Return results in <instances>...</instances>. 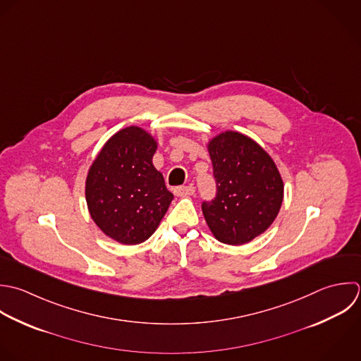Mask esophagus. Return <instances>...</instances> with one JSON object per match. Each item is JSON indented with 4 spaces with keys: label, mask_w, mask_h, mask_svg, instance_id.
<instances>
[{
    "label": "esophagus",
    "mask_w": 361,
    "mask_h": 361,
    "mask_svg": "<svg viewBox=\"0 0 361 361\" xmlns=\"http://www.w3.org/2000/svg\"><path fill=\"white\" fill-rule=\"evenodd\" d=\"M174 194L177 197H188V195H194L195 194V188L192 185H183V187H177L174 188Z\"/></svg>",
    "instance_id": "34e87169"
}]
</instances>
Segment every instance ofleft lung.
Instances as JSON below:
<instances>
[{
    "instance_id": "left-lung-1",
    "label": "left lung",
    "mask_w": 361,
    "mask_h": 361,
    "mask_svg": "<svg viewBox=\"0 0 361 361\" xmlns=\"http://www.w3.org/2000/svg\"><path fill=\"white\" fill-rule=\"evenodd\" d=\"M208 150L216 194L202 202L205 221L219 242L247 243L274 222L284 195L281 176L271 157L242 133H221Z\"/></svg>"
}]
</instances>
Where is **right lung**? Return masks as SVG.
<instances>
[{
  "mask_svg": "<svg viewBox=\"0 0 361 361\" xmlns=\"http://www.w3.org/2000/svg\"><path fill=\"white\" fill-rule=\"evenodd\" d=\"M154 152V139L129 126L105 143L88 171L90 215L106 236L121 243L149 239L174 198L152 163Z\"/></svg>",
  "mask_w": 361,
  "mask_h": 361,
  "instance_id": "1",
  "label": "right lung"
}]
</instances>
